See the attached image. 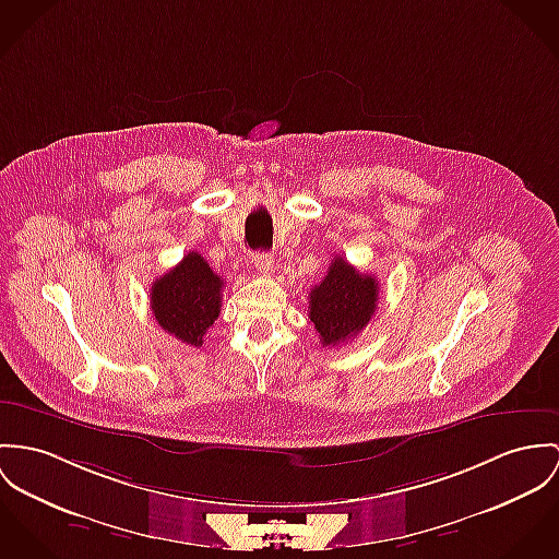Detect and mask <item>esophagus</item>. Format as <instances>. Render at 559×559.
<instances>
[{"mask_svg":"<svg viewBox=\"0 0 559 559\" xmlns=\"http://www.w3.org/2000/svg\"><path fill=\"white\" fill-rule=\"evenodd\" d=\"M252 262H254L255 269H258L262 275H271V273H273V266H275V258H273V254H269V252H258V254L252 258Z\"/></svg>","mask_w":559,"mask_h":559,"instance_id":"1","label":"esophagus"}]
</instances>
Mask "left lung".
I'll use <instances>...</instances> for the list:
<instances>
[{"label": "left lung", "instance_id": "1", "mask_svg": "<svg viewBox=\"0 0 559 559\" xmlns=\"http://www.w3.org/2000/svg\"><path fill=\"white\" fill-rule=\"evenodd\" d=\"M378 280L358 273L346 258H333L324 280L309 293V320L322 346H337L358 335L378 307Z\"/></svg>", "mask_w": 559, "mask_h": 559}]
</instances>
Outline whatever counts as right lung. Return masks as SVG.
<instances>
[{
  "mask_svg": "<svg viewBox=\"0 0 559 559\" xmlns=\"http://www.w3.org/2000/svg\"><path fill=\"white\" fill-rule=\"evenodd\" d=\"M222 288L224 280L213 273L203 255L190 252L153 282V316L181 344L203 346L204 333L219 316Z\"/></svg>",
  "mask_w": 559,
  "mask_h": 559,
  "instance_id": "1",
  "label": "right lung"
}]
</instances>
